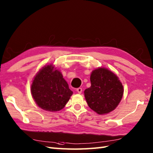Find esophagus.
I'll return each instance as SVG.
<instances>
[{
    "instance_id": "esophagus-1",
    "label": "esophagus",
    "mask_w": 153,
    "mask_h": 153,
    "mask_svg": "<svg viewBox=\"0 0 153 153\" xmlns=\"http://www.w3.org/2000/svg\"><path fill=\"white\" fill-rule=\"evenodd\" d=\"M76 91H77V92L79 94H81V93H82V88H81V87H79V88H77L76 89Z\"/></svg>"
}]
</instances>
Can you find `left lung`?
<instances>
[{
    "mask_svg": "<svg viewBox=\"0 0 153 153\" xmlns=\"http://www.w3.org/2000/svg\"><path fill=\"white\" fill-rule=\"evenodd\" d=\"M91 85L84 91L87 105L98 114L114 110L123 94L122 83L112 71L105 68L93 70L90 77Z\"/></svg>",
    "mask_w": 153,
    "mask_h": 153,
    "instance_id": "obj_1",
    "label": "left lung"
}]
</instances>
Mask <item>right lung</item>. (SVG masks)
Here are the masks:
<instances>
[{
	"label": "right lung",
	"instance_id": "right-lung-1",
	"mask_svg": "<svg viewBox=\"0 0 153 153\" xmlns=\"http://www.w3.org/2000/svg\"><path fill=\"white\" fill-rule=\"evenodd\" d=\"M31 92L38 106L49 112L62 109L73 94L62 74L53 64L45 66L37 72Z\"/></svg>",
	"mask_w": 153,
	"mask_h": 153
}]
</instances>
